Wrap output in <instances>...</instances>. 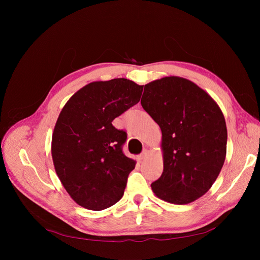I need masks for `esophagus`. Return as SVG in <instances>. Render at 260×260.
<instances>
[{
    "label": "esophagus",
    "mask_w": 260,
    "mask_h": 260,
    "mask_svg": "<svg viewBox=\"0 0 260 260\" xmlns=\"http://www.w3.org/2000/svg\"><path fill=\"white\" fill-rule=\"evenodd\" d=\"M147 156H148V152L145 149V151L139 156V160H144V159H146Z\"/></svg>",
    "instance_id": "esophagus-1"
}]
</instances>
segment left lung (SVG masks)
I'll return each instance as SVG.
<instances>
[{
    "label": "left lung",
    "mask_w": 260,
    "mask_h": 260,
    "mask_svg": "<svg viewBox=\"0 0 260 260\" xmlns=\"http://www.w3.org/2000/svg\"><path fill=\"white\" fill-rule=\"evenodd\" d=\"M141 105L161 130L164 170L157 198L185 205L205 194L226 155V125L216 101L198 84L169 76L144 85Z\"/></svg>",
    "instance_id": "left-lung-1"
}]
</instances>
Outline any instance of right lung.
Instances as JSON below:
<instances>
[{"instance_id":"1","label":"right lung","mask_w":260,"mask_h":260,"mask_svg":"<svg viewBox=\"0 0 260 260\" xmlns=\"http://www.w3.org/2000/svg\"><path fill=\"white\" fill-rule=\"evenodd\" d=\"M143 85L117 78L84 85L55 123L52 158L62 186L78 205L103 210L119 201L136 160L122 153L127 133L113 120L139 103Z\"/></svg>"}]
</instances>
